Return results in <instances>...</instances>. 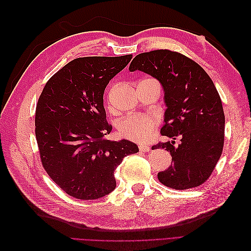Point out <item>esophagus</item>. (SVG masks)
Wrapping results in <instances>:
<instances>
[{
	"mask_svg": "<svg viewBox=\"0 0 251 251\" xmlns=\"http://www.w3.org/2000/svg\"><path fill=\"white\" fill-rule=\"evenodd\" d=\"M151 150V147L150 146H139V151H149Z\"/></svg>",
	"mask_w": 251,
	"mask_h": 251,
	"instance_id": "esophagus-1",
	"label": "esophagus"
}]
</instances>
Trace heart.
Listing matches in <instances>:
<instances>
[{"instance_id": "heart-1", "label": "heart", "mask_w": 251, "mask_h": 251, "mask_svg": "<svg viewBox=\"0 0 251 251\" xmlns=\"http://www.w3.org/2000/svg\"><path fill=\"white\" fill-rule=\"evenodd\" d=\"M108 108L110 111L113 110L110 102ZM157 124L158 119L155 116L148 114H134L120 121L118 131L120 136L127 140L144 143L153 137Z\"/></svg>"}]
</instances>
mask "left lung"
I'll return each instance as SVG.
<instances>
[{"label":"left lung","instance_id":"1","mask_svg":"<svg viewBox=\"0 0 251 251\" xmlns=\"http://www.w3.org/2000/svg\"><path fill=\"white\" fill-rule=\"evenodd\" d=\"M157 78L164 89L168 109L161 135L173 141L158 142L173 164L158 173V180L174 189H188L206 182L221 157L224 146L225 116L222 101L208 74L195 60L168 49L143 52L130 65ZM181 142L174 146V140Z\"/></svg>","mask_w":251,"mask_h":251}]
</instances>
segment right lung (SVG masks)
Wrapping results in <instances>:
<instances>
[{
    "label": "right lung",
    "instance_id": "1",
    "mask_svg": "<svg viewBox=\"0 0 251 251\" xmlns=\"http://www.w3.org/2000/svg\"><path fill=\"white\" fill-rule=\"evenodd\" d=\"M133 55L73 59L45 85L35 109V138L44 170L71 197L94 200L116 187L123 159L138 153L128 140L110 141L103 108L109 81Z\"/></svg>",
    "mask_w": 251,
    "mask_h": 251
}]
</instances>
